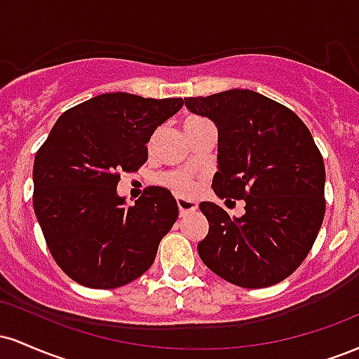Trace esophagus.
Listing matches in <instances>:
<instances>
[{
  "label": "esophagus",
  "mask_w": 359,
  "mask_h": 359,
  "mask_svg": "<svg viewBox=\"0 0 359 359\" xmlns=\"http://www.w3.org/2000/svg\"><path fill=\"white\" fill-rule=\"evenodd\" d=\"M177 205H179L180 216H185V214L196 211L197 209L196 201H189V199H177Z\"/></svg>",
  "instance_id": "34e87169"
}]
</instances>
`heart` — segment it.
<instances>
[{
	"label": "heart",
	"instance_id": "heart-1",
	"mask_svg": "<svg viewBox=\"0 0 359 359\" xmlns=\"http://www.w3.org/2000/svg\"><path fill=\"white\" fill-rule=\"evenodd\" d=\"M192 119H201V118H191L189 121H192ZM158 182L165 185V187H168L172 192L180 197H189L197 187L196 179H194L191 174H187V172H180V170L165 172V174L158 177Z\"/></svg>",
	"mask_w": 359,
	"mask_h": 359
}]
</instances>
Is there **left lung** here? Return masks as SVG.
Here are the masks:
<instances>
[{
	"mask_svg": "<svg viewBox=\"0 0 359 359\" xmlns=\"http://www.w3.org/2000/svg\"><path fill=\"white\" fill-rule=\"evenodd\" d=\"M185 106L217 126L216 196L246 203L241 217L199 204L209 222L201 259L238 287L282 282L306 259L325 212L324 160L311 131L287 106L250 89L187 97Z\"/></svg>",
	"mask_w": 359,
	"mask_h": 359,
	"instance_id": "8db88e82",
	"label": "left lung"
}]
</instances>
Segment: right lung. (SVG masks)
Here are the masks:
<instances>
[{"instance_id":"obj_1","label":"right lung","mask_w":359,"mask_h":359,"mask_svg":"<svg viewBox=\"0 0 359 359\" xmlns=\"http://www.w3.org/2000/svg\"><path fill=\"white\" fill-rule=\"evenodd\" d=\"M182 104V97L101 94L65 111L36 151V219L57 265L81 285H126L154 263L179 205L163 187L126 205L116 185L121 172L147 162L156 126Z\"/></svg>"}]
</instances>
